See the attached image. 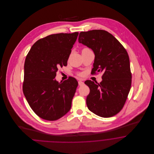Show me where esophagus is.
<instances>
[{
    "mask_svg": "<svg viewBox=\"0 0 154 154\" xmlns=\"http://www.w3.org/2000/svg\"><path fill=\"white\" fill-rule=\"evenodd\" d=\"M79 85L80 86H82V85H84V82H82V81H79Z\"/></svg>",
    "mask_w": 154,
    "mask_h": 154,
    "instance_id": "34e87169",
    "label": "esophagus"
}]
</instances>
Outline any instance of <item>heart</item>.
Wrapping results in <instances>:
<instances>
[{
  "label": "heart",
  "instance_id": "heart-1",
  "mask_svg": "<svg viewBox=\"0 0 154 154\" xmlns=\"http://www.w3.org/2000/svg\"><path fill=\"white\" fill-rule=\"evenodd\" d=\"M85 49H86V48H85ZM80 75H81V74H80Z\"/></svg>",
  "mask_w": 154,
  "mask_h": 154
}]
</instances>
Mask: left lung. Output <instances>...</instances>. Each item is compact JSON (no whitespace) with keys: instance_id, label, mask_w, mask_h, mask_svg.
Instances as JSON below:
<instances>
[{"instance_id":"1","label":"left lung","mask_w":154,"mask_h":154,"mask_svg":"<svg viewBox=\"0 0 154 154\" xmlns=\"http://www.w3.org/2000/svg\"><path fill=\"white\" fill-rule=\"evenodd\" d=\"M79 42L95 54L92 74L103 72L100 84L85 81L90 89L87 97L88 109L101 117H112L124 106L132 83L128 52L117 39L103 30L81 32Z\"/></svg>"}]
</instances>
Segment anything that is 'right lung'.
<instances>
[{"instance_id":"1","label":"right lung","mask_w":154,"mask_h":154,"mask_svg":"<svg viewBox=\"0 0 154 154\" xmlns=\"http://www.w3.org/2000/svg\"><path fill=\"white\" fill-rule=\"evenodd\" d=\"M79 32L57 33L40 39L28 52L24 65L23 92L30 107L39 117L55 121L71 109L78 82L70 77L59 82L56 73L67 66Z\"/></svg>"}]
</instances>
